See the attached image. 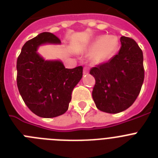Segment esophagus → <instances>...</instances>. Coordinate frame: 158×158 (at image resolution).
Listing matches in <instances>:
<instances>
[{
  "mask_svg": "<svg viewBox=\"0 0 158 158\" xmlns=\"http://www.w3.org/2000/svg\"><path fill=\"white\" fill-rule=\"evenodd\" d=\"M88 72H89V68L88 67H85L84 68V74H87Z\"/></svg>",
  "mask_w": 158,
  "mask_h": 158,
  "instance_id": "obj_1",
  "label": "esophagus"
}]
</instances>
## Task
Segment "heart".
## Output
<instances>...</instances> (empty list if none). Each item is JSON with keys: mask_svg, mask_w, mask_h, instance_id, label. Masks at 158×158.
I'll return each instance as SVG.
<instances>
[{"mask_svg": "<svg viewBox=\"0 0 158 158\" xmlns=\"http://www.w3.org/2000/svg\"><path fill=\"white\" fill-rule=\"evenodd\" d=\"M118 38L115 35H99L90 42L85 52L94 63L100 64L111 59L118 48Z\"/></svg>", "mask_w": 158, "mask_h": 158, "instance_id": "1", "label": "heart"}]
</instances>
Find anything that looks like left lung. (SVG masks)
Wrapping results in <instances>:
<instances>
[{
  "label": "left lung",
  "instance_id": "8db88e82",
  "mask_svg": "<svg viewBox=\"0 0 158 158\" xmlns=\"http://www.w3.org/2000/svg\"><path fill=\"white\" fill-rule=\"evenodd\" d=\"M118 54L104 64L93 67L96 85L93 98L100 111L111 114L125 111L133 104L144 81L143 54L136 42L122 36Z\"/></svg>",
  "mask_w": 158,
  "mask_h": 158
}]
</instances>
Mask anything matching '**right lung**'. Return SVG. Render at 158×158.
Listing matches in <instances>:
<instances>
[{
    "mask_svg": "<svg viewBox=\"0 0 158 158\" xmlns=\"http://www.w3.org/2000/svg\"><path fill=\"white\" fill-rule=\"evenodd\" d=\"M58 37L43 32L25 43L16 62L19 94L29 109L42 118H54L68 110L73 89L83 75V67L65 69L61 60H46L40 46L60 44Z\"/></svg>",
    "mask_w": 158,
    "mask_h": 158,
    "instance_id": "right-lung-1",
    "label": "right lung"
}]
</instances>
